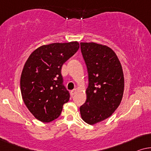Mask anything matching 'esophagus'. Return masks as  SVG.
<instances>
[{
	"label": "esophagus",
	"instance_id": "34e87169",
	"mask_svg": "<svg viewBox=\"0 0 151 151\" xmlns=\"http://www.w3.org/2000/svg\"><path fill=\"white\" fill-rule=\"evenodd\" d=\"M76 92H77V90H76V89H74L73 90H72L70 92V95L71 96H74V95L76 93Z\"/></svg>",
	"mask_w": 151,
	"mask_h": 151
}]
</instances>
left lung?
I'll return each mask as SVG.
<instances>
[{
    "label": "left lung",
    "mask_w": 151,
    "mask_h": 151,
    "mask_svg": "<svg viewBox=\"0 0 151 151\" xmlns=\"http://www.w3.org/2000/svg\"><path fill=\"white\" fill-rule=\"evenodd\" d=\"M88 68L87 100L81 106L84 122L94 125L112 115L122 99L124 88L122 65L109 46L94 42H81Z\"/></svg>",
    "instance_id": "left-lung-1"
}]
</instances>
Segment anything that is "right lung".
I'll list each match as a JSON object with an SVG mask.
<instances>
[{
    "mask_svg": "<svg viewBox=\"0 0 151 151\" xmlns=\"http://www.w3.org/2000/svg\"><path fill=\"white\" fill-rule=\"evenodd\" d=\"M79 48L78 42L42 45L30 55L20 76L23 101L38 120L50 122L60 115L70 94L63 86V63Z\"/></svg>",
    "mask_w": 151,
    "mask_h": 151,
    "instance_id": "add662e5",
    "label": "right lung"
}]
</instances>
